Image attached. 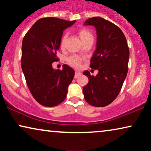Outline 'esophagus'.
I'll use <instances>...</instances> for the list:
<instances>
[{"mask_svg": "<svg viewBox=\"0 0 151 151\" xmlns=\"http://www.w3.org/2000/svg\"><path fill=\"white\" fill-rule=\"evenodd\" d=\"M80 75H81V73H80V72L76 71V73H75V76H74V78H77L79 77V76H80Z\"/></svg>", "mask_w": 151, "mask_h": 151, "instance_id": "1", "label": "esophagus"}]
</instances>
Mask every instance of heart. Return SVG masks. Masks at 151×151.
<instances>
[{
    "instance_id": "1",
    "label": "heart",
    "mask_w": 151,
    "mask_h": 151,
    "mask_svg": "<svg viewBox=\"0 0 151 151\" xmlns=\"http://www.w3.org/2000/svg\"><path fill=\"white\" fill-rule=\"evenodd\" d=\"M78 34H79V36L80 37V38H81V40H82V42H84V40H86V39L93 37L91 33L88 30L86 29H80L79 31V32H78ZM67 36V33H65V34H64L63 36H62L60 43L61 48H63L64 46H65ZM66 61H67V63L68 65L71 66V67L78 69V68L81 67L82 61H83V58H82L81 56H80V55H71L67 58Z\"/></svg>"
}]
</instances>
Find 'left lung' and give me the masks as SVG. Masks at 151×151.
Returning a JSON list of instances; mask_svg holds the SVG:
<instances>
[{"instance_id":"1","label":"left lung","mask_w":151,"mask_h":151,"mask_svg":"<svg viewBox=\"0 0 151 151\" xmlns=\"http://www.w3.org/2000/svg\"><path fill=\"white\" fill-rule=\"evenodd\" d=\"M85 24L96 29V49L91 59L90 67L98 69L96 76L88 71L83 73L88 82L83 87L84 99L96 107L110 104L120 92L127 77L129 48L122 31L117 25L100 17L88 18Z\"/></svg>"}]
</instances>
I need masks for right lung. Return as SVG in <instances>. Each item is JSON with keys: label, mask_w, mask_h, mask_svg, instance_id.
<instances>
[{"label": "right lung", "mask_w": 151, "mask_h": 151, "mask_svg": "<svg viewBox=\"0 0 151 151\" xmlns=\"http://www.w3.org/2000/svg\"><path fill=\"white\" fill-rule=\"evenodd\" d=\"M76 20L54 17L42 18L33 24L22 43L21 67L31 93L44 106H57L65 100L68 86L75 71L67 65L53 69L52 63L59 60L57 52L66 28Z\"/></svg>", "instance_id": "right-lung-1"}]
</instances>
